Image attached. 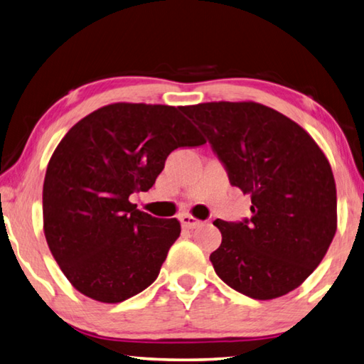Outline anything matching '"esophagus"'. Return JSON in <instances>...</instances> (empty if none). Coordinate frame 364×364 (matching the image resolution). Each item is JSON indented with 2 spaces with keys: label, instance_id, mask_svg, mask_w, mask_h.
I'll use <instances>...</instances> for the list:
<instances>
[{
  "label": "esophagus",
  "instance_id": "obj_1",
  "mask_svg": "<svg viewBox=\"0 0 364 364\" xmlns=\"http://www.w3.org/2000/svg\"><path fill=\"white\" fill-rule=\"evenodd\" d=\"M181 224H182L183 228H196V227L201 225V220L195 219L193 215H190V214H182L181 215Z\"/></svg>",
  "mask_w": 364,
  "mask_h": 364
}]
</instances>
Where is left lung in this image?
<instances>
[{
  "mask_svg": "<svg viewBox=\"0 0 364 364\" xmlns=\"http://www.w3.org/2000/svg\"><path fill=\"white\" fill-rule=\"evenodd\" d=\"M181 110L200 127L251 218L214 220L222 243L209 259L222 282L257 301L288 294L328 252L337 228L336 182L310 134L256 102H206Z\"/></svg>",
  "mask_w": 364,
  "mask_h": 364,
  "instance_id": "8db88e82",
  "label": "left lung"
}]
</instances>
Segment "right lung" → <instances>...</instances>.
I'll list each match as a JSON object with an SVG mask.
<instances>
[{
  "label": "right lung",
  "instance_id": "add662e5",
  "mask_svg": "<svg viewBox=\"0 0 364 364\" xmlns=\"http://www.w3.org/2000/svg\"><path fill=\"white\" fill-rule=\"evenodd\" d=\"M205 142L181 107L126 102L89 113L65 134L44 177L43 224L75 289L118 304L155 282L181 224L139 211L129 196L153 187L171 151Z\"/></svg>",
  "mask_w": 364,
  "mask_h": 364
}]
</instances>
